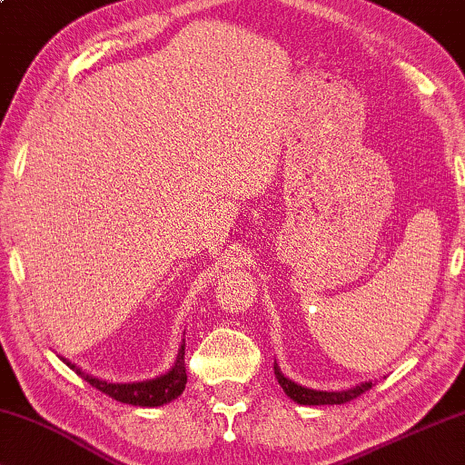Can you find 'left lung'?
<instances>
[{"label":"left lung","mask_w":465,"mask_h":465,"mask_svg":"<svg viewBox=\"0 0 465 465\" xmlns=\"http://www.w3.org/2000/svg\"><path fill=\"white\" fill-rule=\"evenodd\" d=\"M274 374L278 378V382H281V387L284 389V392L292 399V401L302 403V405H341V403H347V401H353L363 392L372 389V382H363L360 387L355 389H349V391H339V392H328V391H313V389H305L302 384L289 381L287 376H284L278 366H274Z\"/></svg>","instance_id":"1"}]
</instances>
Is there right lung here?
Masks as SVG:
<instances>
[{
  "instance_id": "add662e5",
  "label": "right lung",
  "mask_w": 465,
  "mask_h": 465,
  "mask_svg": "<svg viewBox=\"0 0 465 465\" xmlns=\"http://www.w3.org/2000/svg\"><path fill=\"white\" fill-rule=\"evenodd\" d=\"M64 363H66L70 370H74L78 376L84 378L91 387H95L97 391L105 392L108 397L116 399V401L128 403V405L158 407L163 403H170L173 399L181 395L184 391V384H187V370H184V341L181 349H178V357L173 370L158 378H152V381H143V382L116 384L108 381H99L95 376L84 374L81 368H76L74 363H70L68 360H64Z\"/></svg>"
}]
</instances>
